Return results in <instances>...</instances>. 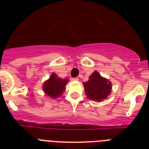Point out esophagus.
I'll return each instance as SVG.
<instances>
[{
  "mask_svg": "<svg viewBox=\"0 0 149 149\" xmlns=\"http://www.w3.org/2000/svg\"><path fill=\"white\" fill-rule=\"evenodd\" d=\"M71 80L73 81H77L79 79H78V77H72V78H71Z\"/></svg>",
  "mask_w": 149,
  "mask_h": 149,
  "instance_id": "1",
  "label": "esophagus"
}]
</instances>
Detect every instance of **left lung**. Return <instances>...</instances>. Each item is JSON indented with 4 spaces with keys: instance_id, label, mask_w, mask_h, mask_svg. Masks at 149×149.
<instances>
[{
    "instance_id": "obj_1",
    "label": "left lung",
    "mask_w": 149,
    "mask_h": 149,
    "mask_svg": "<svg viewBox=\"0 0 149 149\" xmlns=\"http://www.w3.org/2000/svg\"><path fill=\"white\" fill-rule=\"evenodd\" d=\"M87 98L91 101L101 102L107 98L111 93L112 84L95 71L89 77V81L83 83Z\"/></svg>"
}]
</instances>
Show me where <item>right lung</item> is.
I'll return each mask as SVG.
<instances>
[{
  "mask_svg": "<svg viewBox=\"0 0 149 149\" xmlns=\"http://www.w3.org/2000/svg\"><path fill=\"white\" fill-rule=\"evenodd\" d=\"M69 81L68 79L60 78L55 73H52L49 78L44 82L42 90L46 95L52 98L60 97L65 90V85Z\"/></svg>",
  "mask_w": 149,
  "mask_h": 149,
  "instance_id": "add662e5",
  "label": "right lung"
}]
</instances>
